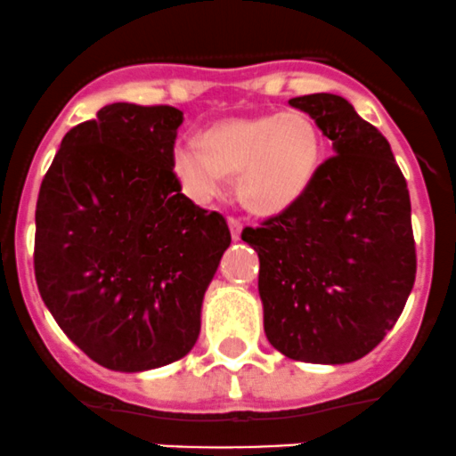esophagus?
I'll list each match as a JSON object with an SVG mask.
<instances>
[{
  "label": "esophagus",
  "instance_id": "34e87169",
  "mask_svg": "<svg viewBox=\"0 0 456 456\" xmlns=\"http://www.w3.org/2000/svg\"><path fill=\"white\" fill-rule=\"evenodd\" d=\"M228 228H230V234H232L234 241H239V239H241V230H243L241 222L234 217H228Z\"/></svg>",
  "mask_w": 456,
  "mask_h": 456
}]
</instances>
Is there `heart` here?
Instances as JSON below:
<instances>
[{
	"label": "heart",
	"instance_id": "obj_1",
	"mask_svg": "<svg viewBox=\"0 0 456 456\" xmlns=\"http://www.w3.org/2000/svg\"><path fill=\"white\" fill-rule=\"evenodd\" d=\"M201 148L182 142L173 149V175L184 193L210 201L226 175L237 173V197L256 215L292 208L322 162L321 129L300 111L224 120L201 134Z\"/></svg>",
	"mask_w": 456,
	"mask_h": 456
}]
</instances>
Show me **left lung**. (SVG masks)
Here are the masks:
<instances>
[{
	"mask_svg": "<svg viewBox=\"0 0 456 456\" xmlns=\"http://www.w3.org/2000/svg\"><path fill=\"white\" fill-rule=\"evenodd\" d=\"M289 105L316 120L336 156L292 208L241 239L259 255L270 345L300 362L346 364L384 340L415 283L411 197L388 140L346 98Z\"/></svg>",
	"mask_w": 456,
	"mask_h": 456,
	"instance_id": "1",
	"label": "left lung"
}]
</instances>
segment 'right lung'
<instances>
[{
    "label": "right lung",
    "mask_w": 456,
    "mask_h": 456,
    "mask_svg": "<svg viewBox=\"0 0 456 456\" xmlns=\"http://www.w3.org/2000/svg\"><path fill=\"white\" fill-rule=\"evenodd\" d=\"M184 114L114 102L61 140L37 200L35 276L45 307L94 362L123 373L184 358L230 246L219 213L173 175Z\"/></svg>",
    "instance_id": "obj_1"
}]
</instances>
